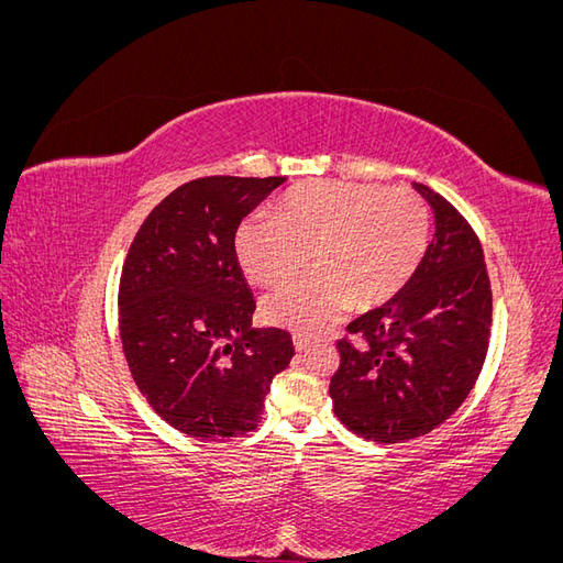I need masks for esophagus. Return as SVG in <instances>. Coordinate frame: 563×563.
Segmentation results:
<instances>
[{
  "label": "esophagus",
  "mask_w": 563,
  "mask_h": 563,
  "mask_svg": "<svg viewBox=\"0 0 563 563\" xmlns=\"http://www.w3.org/2000/svg\"><path fill=\"white\" fill-rule=\"evenodd\" d=\"M312 340H314V335H310V333L294 331V345H296V350H305V347L312 343Z\"/></svg>",
  "instance_id": "obj_1"
}]
</instances>
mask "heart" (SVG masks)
<instances>
[{
    "label": "heart",
    "mask_w": 563,
    "mask_h": 563,
    "mask_svg": "<svg viewBox=\"0 0 563 563\" xmlns=\"http://www.w3.org/2000/svg\"><path fill=\"white\" fill-rule=\"evenodd\" d=\"M275 218L251 216L234 232L244 275L275 286L308 263L310 275L269 294V321L314 329L343 312L385 302L413 272L428 244V203L411 187L352 180H310L275 203Z\"/></svg>",
    "instance_id": "obj_1"
}]
</instances>
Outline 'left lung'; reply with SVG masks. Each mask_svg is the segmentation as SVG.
I'll return each instance as SVG.
<instances>
[{
  "mask_svg": "<svg viewBox=\"0 0 563 563\" xmlns=\"http://www.w3.org/2000/svg\"><path fill=\"white\" fill-rule=\"evenodd\" d=\"M434 236L413 277L347 323L329 395L347 430L380 444L432 432L467 399L490 338L493 296L479 236L451 201L416 183Z\"/></svg>",
  "mask_w": 563,
  "mask_h": 563,
  "instance_id": "obj_1",
  "label": "left lung"
}]
</instances>
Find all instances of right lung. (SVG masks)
Masks as SVG:
<instances>
[{"label": "right lung", "instance_id": "1", "mask_svg": "<svg viewBox=\"0 0 563 563\" xmlns=\"http://www.w3.org/2000/svg\"><path fill=\"white\" fill-rule=\"evenodd\" d=\"M286 178L209 176L185 183L143 220L119 279V335L155 413L197 439L258 428L291 333L251 329L255 300L234 232Z\"/></svg>", "mask_w": 563, "mask_h": 563}]
</instances>
